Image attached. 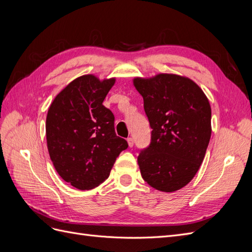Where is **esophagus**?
Instances as JSON below:
<instances>
[{
  "mask_svg": "<svg viewBox=\"0 0 252 252\" xmlns=\"http://www.w3.org/2000/svg\"><path fill=\"white\" fill-rule=\"evenodd\" d=\"M127 142H128V146H129V147H132L133 145H134V141H133L132 138H128V139H127Z\"/></svg>",
  "mask_w": 252,
  "mask_h": 252,
  "instance_id": "34e87169",
  "label": "esophagus"
}]
</instances>
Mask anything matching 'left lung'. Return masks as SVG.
<instances>
[{
  "label": "left lung",
  "mask_w": 252,
  "mask_h": 252,
  "mask_svg": "<svg viewBox=\"0 0 252 252\" xmlns=\"http://www.w3.org/2000/svg\"><path fill=\"white\" fill-rule=\"evenodd\" d=\"M133 83L152 129L138 157L142 178L161 191H175L193 179L204 159L211 136L209 102L194 82L180 75Z\"/></svg>",
  "instance_id": "left-lung-1"
}]
</instances>
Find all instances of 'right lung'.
<instances>
[{
    "label": "right lung",
    "mask_w": 252,
    "mask_h": 252,
    "mask_svg": "<svg viewBox=\"0 0 252 252\" xmlns=\"http://www.w3.org/2000/svg\"><path fill=\"white\" fill-rule=\"evenodd\" d=\"M114 79L94 75L72 81L56 96L46 119L47 147L65 182L80 190L98 186L128 143L114 131V116L103 105Z\"/></svg>",
    "instance_id": "obj_1"
}]
</instances>
